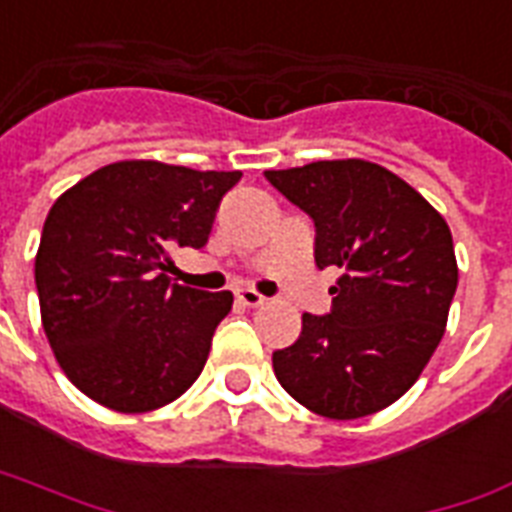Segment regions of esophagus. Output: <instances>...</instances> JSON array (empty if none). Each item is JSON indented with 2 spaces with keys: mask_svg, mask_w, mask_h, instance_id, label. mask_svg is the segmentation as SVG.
Returning a JSON list of instances; mask_svg holds the SVG:
<instances>
[{
  "mask_svg": "<svg viewBox=\"0 0 512 512\" xmlns=\"http://www.w3.org/2000/svg\"><path fill=\"white\" fill-rule=\"evenodd\" d=\"M237 301H240L243 307H261L267 299H264L261 293L253 291V288H243V291H237Z\"/></svg>",
  "mask_w": 512,
  "mask_h": 512,
  "instance_id": "esophagus-1",
  "label": "esophagus"
}]
</instances>
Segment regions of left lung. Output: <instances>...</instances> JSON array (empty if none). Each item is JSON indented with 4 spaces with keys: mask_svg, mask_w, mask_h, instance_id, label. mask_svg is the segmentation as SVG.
I'll return each instance as SVG.
<instances>
[{
    "mask_svg": "<svg viewBox=\"0 0 512 512\" xmlns=\"http://www.w3.org/2000/svg\"><path fill=\"white\" fill-rule=\"evenodd\" d=\"M264 176L315 221V264L342 269L331 312H304L299 339L272 355L277 382L320 417L376 414L417 382L443 339L459 280L449 224L376 162Z\"/></svg>",
    "mask_w": 512,
    "mask_h": 512,
    "instance_id": "1",
    "label": "left lung"
}]
</instances>
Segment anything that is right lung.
<instances>
[{"instance_id": "right-lung-1", "label": "right lung", "mask_w": 512, "mask_h": 512, "mask_svg": "<svg viewBox=\"0 0 512 512\" xmlns=\"http://www.w3.org/2000/svg\"><path fill=\"white\" fill-rule=\"evenodd\" d=\"M240 176L122 160L53 202L34 259L42 328L87 398L144 414L200 376L232 293L170 283V251L208 243L221 197Z\"/></svg>"}]
</instances>
